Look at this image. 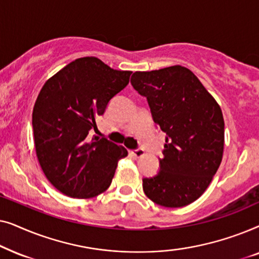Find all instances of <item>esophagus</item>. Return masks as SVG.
I'll use <instances>...</instances> for the list:
<instances>
[{
  "label": "esophagus",
  "instance_id": "34e87169",
  "mask_svg": "<svg viewBox=\"0 0 259 259\" xmlns=\"http://www.w3.org/2000/svg\"><path fill=\"white\" fill-rule=\"evenodd\" d=\"M131 154L133 155L134 158H140V157H143L144 155V150L143 148H136V150H132L131 151Z\"/></svg>",
  "mask_w": 259,
  "mask_h": 259
}]
</instances>
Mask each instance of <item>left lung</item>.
I'll list each match as a JSON object with an SVG mask.
<instances>
[{"label": "left lung", "mask_w": 259, "mask_h": 259, "mask_svg": "<svg viewBox=\"0 0 259 259\" xmlns=\"http://www.w3.org/2000/svg\"><path fill=\"white\" fill-rule=\"evenodd\" d=\"M131 83L147 99L153 121L166 133L159 172L143 179L144 192L161 206H186L205 192L221 165L222 109L198 77L183 66L136 72Z\"/></svg>", "instance_id": "8db88e82"}]
</instances>
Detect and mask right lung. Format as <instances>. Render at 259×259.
I'll list each match as a JSON object with an SVG mask.
<instances>
[{"instance_id": "right-lung-1", "label": "right lung", "mask_w": 259, "mask_h": 259, "mask_svg": "<svg viewBox=\"0 0 259 259\" xmlns=\"http://www.w3.org/2000/svg\"><path fill=\"white\" fill-rule=\"evenodd\" d=\"M94 56L76 59L44 84L35 102L36 155L47 179L68 197L86 199L111 185L116 164L127 155L107 138L91 137L109 101L130 82Z\"/></svg>"}]
</instances>
